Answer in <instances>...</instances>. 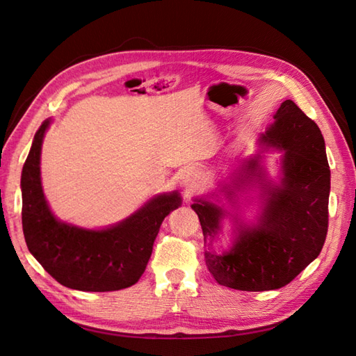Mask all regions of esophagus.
Instances as JSON below:
<instances>
[{
	"label": "esophagus",
	"instance_id": "esophagus-1",
	"mask_svg": "<svg viewBox=\"0 0 356 356\" xmlns=\"http://www.w3.org/2000/svg\"><path fill=\"white\" fill-rule=\"evenodd\" d=\"M202 181V170L197 166H188L181 174V186L187 191L195 190Z\"/></svg>",
	"mask_w": 356,
	"mask_h": 356
}]
</instances>
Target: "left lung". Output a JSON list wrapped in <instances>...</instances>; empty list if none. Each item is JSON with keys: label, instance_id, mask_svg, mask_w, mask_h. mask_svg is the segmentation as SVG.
<instances>
[{"label": "left lung", "instance_id": "left-lung-1", "mask_svg": "<svg viewBox=\"0 0 356 356\" xmlns=\"http://www.w3.org/2000/svg\"><path fill=\"white\" fill-rule=\"evenodd\" d=\"M266 151L282 152L275 177L265 169ZM330 178L321 129L293 101H284L258 136L257 153L241 159L239 169L220 179L215 191L193 197L215 281L270 291L303 272L325 242ZM251 204H257L256 217L246 220L244 208ZM225 219L232 225L231 243L217 248Z\"/></svg>", "mask_w": 356, "mask_h": 356}]
</instances>
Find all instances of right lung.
Returning a JSON list of instances; mask_svg holds the SVG:
<instances>
[{
  "mask_svg": "<svg viewBox=\"0 0 356 356\" xmlns=\"http://www.w3.org/2000/svg\"><path fill=\"white\" fill-rule=\"evenodd\" d=\"M53 118L32 141L22 169V225L29 252L59 284L71 289L117 291L132 286L145 272L159 229L181 207L179 191L160 193L124 220L86 229L59 220L41 184V148Z\"/></svg>",
  "mask_w": 356,
  "mask_h": 356,
  "instance_id": "1",
  "label": "right lung"
}]
</instances>
